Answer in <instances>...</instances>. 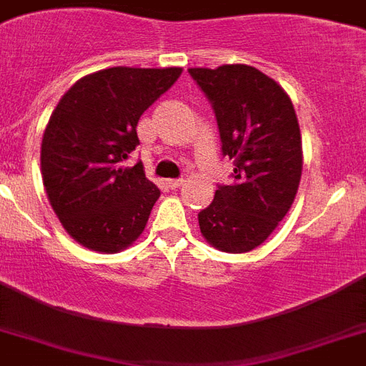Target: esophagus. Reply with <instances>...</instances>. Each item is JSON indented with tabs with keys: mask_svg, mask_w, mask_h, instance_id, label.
<instances>
[{
	"mask_svg": "<svg viewBox=\"0 0 366 366\" xmlns=\"http://www.w3.org/2000/svg\"><path fill=\"white\" fill-rule=\"evenodd\" d=\"M186 182V180H184V178H171V180H167V184H169V188H180V186H182V184Z\"/></svg>",
	"mask_w": 366,
	"mask_h": 366,
	"instance_id": "34e87169",
	"label": "esophagus"
}]
</instances>
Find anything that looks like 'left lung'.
Instances as JSON below:
<instances>
[{
  "mask_svg": "<svg viewBox=\"0 0 366 366\" xmlns=\"http://www.w3.org/2000/svg\"><path fill=\"white\" fill-rule=\"evenodd\" d=\"M212 105L222 154L233 159L231 186L218 184L199 212L201 233L229 254L265 242L293 204L302 173L295 109L274 80L250 65L188 69Z\"/></svg>",
  "mask_w": 366,
  "mask_h": 366,
  "instance_id": "left-lung-1",
  "label": "left lung"
}]
</instances>
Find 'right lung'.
I'll return each mask as SVG.
<instances>
[{
  "label": "right lung",
  "mask_w": 366,
  "mask_h": 366,
  "mask_svg": "<svg viewBox=\"0 0 366 366\" xmlns=\"http://www.w3.org/2000/svg\"><path fill=\"white\" fill-rule=\"evenodd\" d=\"M180 67H111L80 79L59 99L43 135L41 173L65 231L86 248L118 252L144 231L159 188L141 162L139 118L174 84Z\"/></svg>",
  "instance_id": "add662e5"
}]
</instances>
